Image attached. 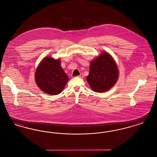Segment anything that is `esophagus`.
<instances>
[{
	"label": "esophagus",
	"mask_w": 157,
	"mask_h": 157,
	"mask_svg": "<svg viewBox=\"0 0 157 157\" xmlns=\"http://www.w3.org/2000/svg\"><path fill=\"white\" fill-rule=\"evenodd\" d=\"M78 77H79V78H83V74H81L80 75L78 76Z\"/></svg>",
	"instance_id": "1"
}]
</instances>
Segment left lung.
<instances>
[{"mask_svg":"<svg viewBox=\"0 0 157 157\" xmlns=\"http://www.w3.org/2000/svg\"><path fill=\"white\" fill-rule=\"evenodd\" d=\"M118 74L117 64L112 56L108 53L102 52L91 62L86 80L94 91L102 92L111 89L116 83Z\"/></svg>","mask_w":157,"mask_h":157,"instance_id":"1","label":"left lung"}]
</instances>
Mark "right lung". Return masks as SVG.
Returning a JSON list of instances; mask_svg holds the SVG:
<instances>
[{
  "label": "right lung",
  "instance_id": "add662e5",
  "mask_svg": "<svg viewBox=\"0 0 157 157\" xmlns=\"http://www.w3.org/2000/svg\"><path fill=\"white\" fill-rule=\"evenodd\" d=\"M69 78L60 66V60L47 57L42 60L35 72V81L45 93L54 95L60 94Z\"/></svg>",
  "mask_w": 157,
  "mask_h": 157
}]
</instances>
